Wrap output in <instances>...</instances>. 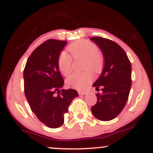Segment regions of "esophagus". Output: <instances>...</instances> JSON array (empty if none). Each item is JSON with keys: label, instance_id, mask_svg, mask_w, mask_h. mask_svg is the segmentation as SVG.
I'll use <instances>...</instances> for the list:
<instances>
[{"label": "esophagus", "instance_id": "34e87169", "mask_svg": "<svg viewBox=\"0 0 153 153\" xmlns=\"http://www.w3.org/2000/svg\"><path fill=\"white\" fill-rule=\"evenodd\" d=\"M78 94L80 95V96H84V95L87 94V92H85V91H78Z\"/></svg>", "mask_w": 153, "mask_h": 153}]
</instances>
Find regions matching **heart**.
<instances>
[{
    "mask_svg": "<svg viewBox=\"0 0 153 153\" xmlns=\"http://www.w3.org/2000/svg\"><path fill=\"white\" fill-rule=\"evenodd\" d=\"M68 50L74 59H84V70H91L98 73L102 68L103 58L98 52V47L88 40L82 39L71 44ZM71 59L66 52H62L57 59L59 71L64 75H68L71 71ZM93 80V74L90 71L81 73H73L66 79V83L73 88L82 90L85 88Z\"/></svg>",
    "mask_w": 153,
    "mask_h": 153,
    "instance_id": "b5f03b06",
    "label": "heart"
}]
</instances>
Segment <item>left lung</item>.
I'll return each instance as SVG.
<instances>
[{
	"label": "left lung",
	"mask_w": 153,
	"mask_h": 153,
	"mask_svg": "<svg viewBox=\"0 0 153 153\" xmlns=\"http://www.w3.org/2000/svg\"><path fill=\"white\" fill-rule=\"evenodd\" d=\"M94 42L102 52L104 66L98 80L93 84L102 94H97V103L91 107L96 119L110 121L121 113L129 97L131 80V66L125 51L111 40L95 36Z\"/></svg>",
	"instance_id": "left-lung-1"
}]
</instances>
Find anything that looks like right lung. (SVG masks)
I'll return each instance as SVG.
<instances>
[{
	"instance_id": "obj_1",
	"label": "right lung",
	"mask_w": 153,
	"mask_h": 153,
	"mask_svg": "<svg viewBox=\"0 0 153 153\" xmlns=\"http://www.w3.org/2000/svg\"><path fill=\"white\" fill-rule=\"evenodd\" d=\"M66 41L51 39L35 49L24 71V93L31 111L47 127L57 128L64 123L72 101L78 96L76 90L62 89L64 82L57 59ZM56 92L60 94L55 96Z\"/></svg>"
}]
</instances>
